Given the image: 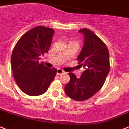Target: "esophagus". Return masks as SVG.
Instances as JSON below:
<instances>
[{"label": "esophagus", "instance_id": "esophagus-1", "mask_svg": "<svg viewBox=\"0 0 129 129\" xmlns=\"http://www.w3.org/2000/svg\"><path fill=\"white\" fill-rule=\"evenodd\" d=\"M62 73H64L63 70H62L60 69H57V75H61V74H62Z\"/></svg>", "mask_w": 129, "mask_h": 129}]
</instances>
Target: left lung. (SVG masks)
Returning a JSON list of instances; mask_svg holds the SVG:
<instances>
[{
	"label": "left lung",
	"mask_w": 129,
	"mask_h": 129,
	"mask_svg": "<svg viewBox=\"0 0 129 129\" xmlns=\"http://www.w3.org/2000/svg\"><path fill=\"white\" fill-rule=\"evenodd\" d=\"M84 45L77 58L79 67L84 71L79 78L69 73L70 81L64 86L67 95L75 101L88 99L100 90L110 69L109 54L107 46L92 30L82 28Z\"/></svg>",
	"instance_id": "left-lung-1"
}]
</instances>
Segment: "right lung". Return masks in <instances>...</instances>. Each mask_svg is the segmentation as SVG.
<instances>
[{
  "label": "right lung",
  "instance_id": "add662e5",
  "mask_svg": "<svg viewBox=\"0 0 129 129\" xmlns=\"http://www.w3.org/2000/svg\"><path fill=\"white\" fill-rule=\"evenodd\" d=\"M54 30L37 26L24 34L13 48L11 65L20 90L29 96L45 93L56 75V69L39 63L41 55L47 53Z\"/></svg>",
  "mask_w": 129,
  "mask_h": 129
}]
</instances>
